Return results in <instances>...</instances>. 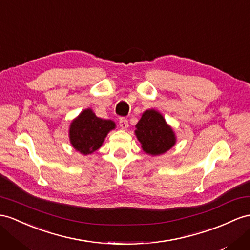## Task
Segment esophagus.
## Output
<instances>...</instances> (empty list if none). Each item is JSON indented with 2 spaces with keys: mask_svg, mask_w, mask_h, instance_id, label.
Masks as SVG:
<instances>
[{
  "mask_svg": "<svg viewBox=\"0 0 250 250\" xmlns=\"http://www.w3.org/2000/svg\"><path fill=\"white\" fill-rule=\"evenodd\" d=\"M119 126H120V129L125 130V129H127V126H129V123H127V120L125 118H121L119 120Z\"/></svg>",
  "mask_w": 250,
  "mask_h": 250,
  "instance_id": "34e87169",
  "label": "esophagus"
}]
</instances>
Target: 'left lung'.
Segmentation results:
<instances>
[{"instance_id": "left-lung-1", "label": "left lung", "mask_w": 250, "mask_h": 250, "mask_svg": "<svg viewBox=\"0 0 250 250\" xmlns=\"http://www.w3.org/2000/svg\"><path fill=\"white\" fill-rule=\"evenodd\" d=\"M135 127V136L142 145L143 151L151 156L165 154L176 144L172 126L154 108L145 111Z\"/></svg>"}]
</instances>
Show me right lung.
Returning <instances> with one entry per match:
<instances>
[{
	"mask_svg": "<svg viewBox=\"0 0 250 250\" xmlns=\"http://www.w3.org/2000/svg\"><path fill=\"white\" fill-rule=\"evenodd\" d=\"M115 127L116 124L113 120L97 117L92 108L88 107L70 123L69 143L81 154H92L100 148L107 134Z\"/></svg>",
	"mask_w": 250,
	"mask_h": 250,
	"instance_id": "right-lung-1",
	"label": "right lung"
}]
</instances>
